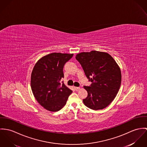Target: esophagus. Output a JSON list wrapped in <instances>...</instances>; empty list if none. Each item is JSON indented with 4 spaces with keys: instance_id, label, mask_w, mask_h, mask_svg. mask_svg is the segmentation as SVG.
Listing matches in <instances>:
<instances>
[{
    "instance_id": "esophagus-1",
    "label": "esophagus",
    "mask_w": 147,
    "mask_h": 147,
    "mask_svg": "<svg viewBox=\"0 0 147 147\" xmlns=\"http://www.w3.org/2000/svg\"><path fill=\"white\" fill-rule=\"evenodd\" d=\"M74 88H75L76 90L78 91V90H79L80 89V87H74Z\"/></svg>"
}]
</instances>
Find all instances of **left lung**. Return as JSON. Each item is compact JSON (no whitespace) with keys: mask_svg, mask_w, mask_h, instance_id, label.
Returning <instances> with one entry per match:
<instances>
[{"mask_svg":"<svg viewBox=\"0 0 147 147\" xmlns=\"http://www.w3.org/2000/svg\"><path fill=\"white\" fill-rule=\"evenodd\" d=\"M76 59L81 64L90 86H84L87 97L84 104L93 110L102 109L114 100L119 90L122 75L121 69L108 53L97 51L78 53Z\"/></svg>","mask_w":147,"mask_h":147,"instance_id":"obj_1","label":"left lung"}]
</instances>
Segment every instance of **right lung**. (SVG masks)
Listing matches in <instances>:
<instances>
[{
  "instance_id": "add662e5",
  "label": "right lung",
  "mask_w": 147,
  "mask_h": 147,
  "mask_svg": "<svg viewBox=\"0 0 147 147\" xmlns=\"http://www.w3.org/2000/svg\"><path fill=\"white\" fill-rule=\"evenodd\" d=\"M73 53H51L41 57L33 67L31 88L34 96L46 110L60 111L65 105L72 91L64 83L63 67Z\"/></svg>"
}]
</instances>
